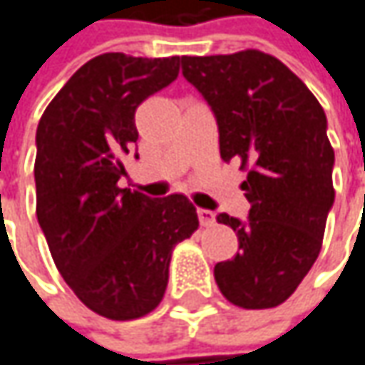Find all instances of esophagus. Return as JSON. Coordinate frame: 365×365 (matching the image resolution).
<instances>
[{"label": "esophagus", "instance_id": "esophagus-1", "mask_svg": "<svg viewBox=\"0 0 365 365\" xmlns=\"http://www.w3.org/2000/svg\"><path fill=\"white\" fill-rule=\"evenodd\" d=\"M198 221L202 227L215 225V212L212 210H206V208H198Z\"/></svg>", "mask_w": 365, "mask_h": 365}]
</instances>
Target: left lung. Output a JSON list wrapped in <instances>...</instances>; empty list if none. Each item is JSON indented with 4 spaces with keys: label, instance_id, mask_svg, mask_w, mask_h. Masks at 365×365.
<instances>
[{
    "label": "left lung",
    "instance_id": "left-lung-1",
    "mask_svg": "<svg viewBox=\"0 0 365 365\" xmlns=\"http://www.w3.org/2000/svg\"><path fill=\"white\" fill-rule=\"evenodd\" d=\"M182 72L217 118L221 159L247 173L246 223L217 217L237 233L240 252L215 267V281L233 306L274 308L316 262L334 202L324 109L283 61L258 49L183 55Z\"/></svg>",
    "mask_w": 365,
    "mask_h": 365
}]
</instances>
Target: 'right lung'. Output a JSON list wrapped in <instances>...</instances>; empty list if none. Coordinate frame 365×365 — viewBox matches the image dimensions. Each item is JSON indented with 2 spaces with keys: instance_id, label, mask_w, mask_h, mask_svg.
<instances>
[{
  "instance_id": "add662e5",
  "label": "right lung",
  "mask_w": 365,
  "mask_h": 365,
  "mask_svg": "<svg viewBox=\"0 0 365 365\" xmlns=\"http://www.w3.org/2000/svg\"><path fill=\"white\" fill-rule=\"evenodd\" d=\"M180 74V55L103 53L47 105L36 128V219L63 281L109 320H136L161 304L173 247L198 229L183 194L148 198L119 187L138 140L142 101Z\"/></svg>"
}]
</instances>
